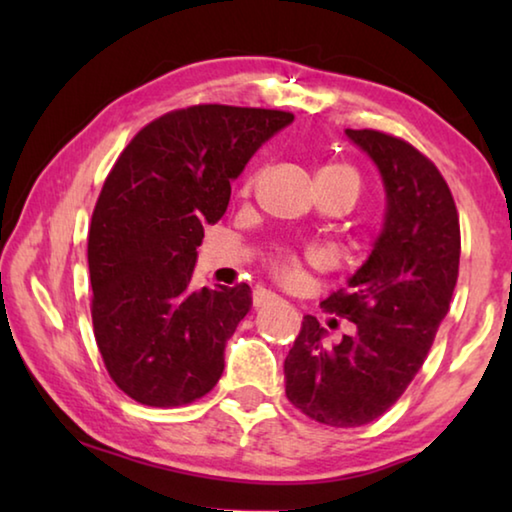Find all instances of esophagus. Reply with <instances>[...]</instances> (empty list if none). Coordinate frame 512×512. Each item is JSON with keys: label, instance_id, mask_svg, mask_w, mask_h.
<instances>
[{"label": "esophagus", "instance_id": "34e87169", "mask_svg": "<svg viewBox=\"0 0 512 512\" xmlns=\"http://www.w3.org/2000/svg\"><path fill=\"white\" fill-rule=\"evenodd\" d=\"M275 300V296L273 293H266V291H257L255 296H253V305L255 307H262V305H266V302H273Z\"/></svg>", "mask_w": 512, "mask_h": 512}]
</instances>
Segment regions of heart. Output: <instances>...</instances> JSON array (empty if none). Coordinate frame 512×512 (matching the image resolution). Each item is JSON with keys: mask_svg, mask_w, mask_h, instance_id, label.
<instances>
[{"mask_svg": "<svg viewBox=\"0 0 512 512\" xmlns=\"http://www.w3.org/2000/svg\"><path fill=\"white\" fill-rule=\"evenodd\" d=\"M257 178H259V171L248 173L244 185H241V194L253 192ZM318 183H327V185H336V187L345 189V192L352 196V201H357V196L361 192V176L357 173V169H352L350 164H345V162L325 164V167L318 171ZM273 275L280 282H287V284L298 282L302 275V259L298 255H291V253L277 255L273 259Z\"/></svg>", "mask_w": 512, "mask_h": 512, "instance_id": "1", "label": "heart"}]
</instances>
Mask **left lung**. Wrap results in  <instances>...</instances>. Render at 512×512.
Segmentation results:
<instances>
[{"instance_id":"left-lung-1","label":"left lung","mask_w":512,"mask_h":512,"mask_svg":"<svg viewBox=\"0 0 512 512\" xmlns=\"http://www.w3.org/2000/svg\"><path fill=\"white\" fill-rule=\"evenodd\" d=\"M345 135L377 164L386 189L384 230L370 257L323 300L357 334L325 348V329L305 316L284 359L289 402L339 429L377 420L409 388L447 316L461 259L458 210L436 164L395 135Z\"/></svg>"}]
</instances>
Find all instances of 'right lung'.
<instances>
[{
    "instance_id": "obj_1",
    "label": "right lung",
    "mask_w": 512,
    "mask_h": 512,
    "mask_svg": "<svg viewBox=\"0 0 512 512\" xmlns=\"http://www.w3.org/2000/svg\"><path fill=\"white\" fill-rule=\"evenodd\" d=\"M291 112L198 106L137 133L92 212V325L110 379L135 402L183 406L223 375L225 343L248 314V284L192 289L203 225L230 201V180Z\"/></svg>"
}]
</instances>
